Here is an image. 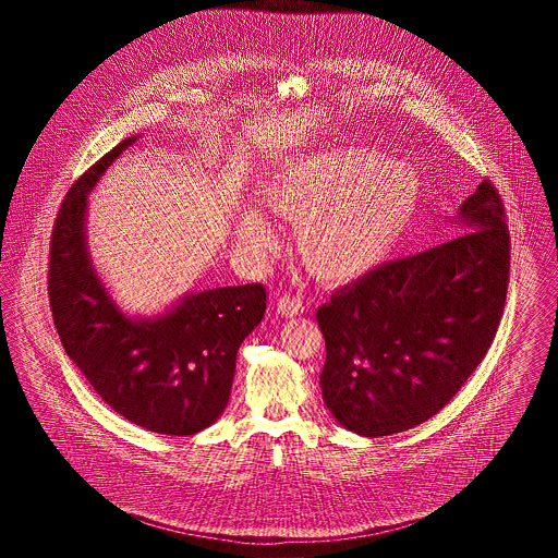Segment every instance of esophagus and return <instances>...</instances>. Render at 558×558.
Returning a JSON list of instances; mask_svg holds the SVG:
<instances>
[{
	"mask_svg": "<svg viewBox=\"0 0 558 558\" xmlns=\"http://www.w3.org/2000/svg\"><path fill=\"white\" fill-rule=\"evenodd\" d=\"M276 305H278V312H280L282 316H299V314H303V310H305L303 299H301L299 294H282Z\"/></svg>",
	"mask_w": 558,
	"mask_h": 558,
	"instance_id": "34e87169",
	"label": "esophagus"
}]
</instances>
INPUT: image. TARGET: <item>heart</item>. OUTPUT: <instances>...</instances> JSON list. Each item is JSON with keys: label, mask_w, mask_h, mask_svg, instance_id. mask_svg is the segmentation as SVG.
Here are the masks:
<instances>
[{"label": "heart", "mask_w": 558, "mask_h": 558, "mask_svg": "<svg viewBox=\"0 0 558 558\" xmlns=\"http://www.w3.org/2000/svg\"><path fill=\"white\" fill-rule=\"evenodd\" d=\"M267 205L299 223L307 266L326 280H349L385 259L418 205L414 173L374 150H330L296 160L274 178ZM240 239L274 244L266 217L248 213Z\"/></svg>", "instance_id": "1"}]
</instances>
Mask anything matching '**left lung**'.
I'll return each mask as SVG.
<instances>
[{
	"label": "left lung",
	"instance_id": "8db88e82",
	"mask_svg": "<svg viewBox=\"0 0 558 558\" xmlns=\"http://www.w3.org/2000/svg\"><path fill=\"white\" fill-rule=\"evenodd\" d=\"M460 219L462 234L372 269L319 307L322 398L349 430L385 437L425 423L494 343L510 278L498 187L483 180Z\"/></svg>",
	"mask_w": 558,
	"mask_h": 558
}]
</instances>
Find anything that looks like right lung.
<instances>
[{
	"label": "right lung",
	"mask_w": 558,
	"mask_h": 558,
	"mask_svg": "<svg viewBox=\"0 0 558 558\" xmlns=\"http://www.w3.org/2000/svg\"><path fill=\"white\" fill-rule=\"evenodd\" d=\"M133 142L117 144L66 192L53 221L48 296L60 343L102 401L133 425L184 437L228 405L236 351L264 318L267 292L259 282L196 292L153 322L114 307L85 251V201Z\"/></svg>",
	"instance_id": "1"
}]
</instances>
